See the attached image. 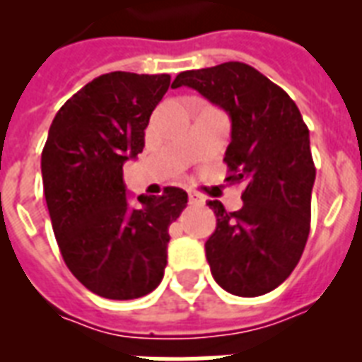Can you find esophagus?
<instances>
[{"mask_svg": "<svg viewBox=\"0 0 362 362\" xmlns=\"http://www.w3.org/2000/svg\"><path fill=\"white\" fill-rule=\"evenodd\" d=\"M187 199H189V204H204V199L195 192H187Z\"/></svg>", "mask_w": 362, "mask_h": 362, "instance_id": "obj_1", "label": "esophagus"}]
</instances>
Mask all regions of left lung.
<instances>
[{
    "label": "left lung",
    "instance_id": "8db88e82",
    "mask_svg": "<svg viewBox=\"0 0 362 362\" xmlns=\"http://www.w3.org/2000/svg\"><path fill=\"white\" fill-rule=\"evenodd\" d=\"M180 86L229 115L227 180L244 184L237 212L209 201L216 231L204 252L212 276L238 297L264 295L291 274L308 240L315 180L308 127L295 101L252 65L184 71L173 82Z\"/></svg>",
    "mask_w": 362,
    "mask_h": 362
}]
</instances>
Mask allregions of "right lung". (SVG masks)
Segmentation results:
<instances>
[{"label":"right lung","instance_id":"1","mask_svg":"<svg viewBox=\"0 0 362 362\" xmlns=\"http://www.w3.org/2000/svg\"><path fill=\"white\" fill-rule=\"evenodd\" d=\"M169 75L115 71L88 82L58 110L42 148L48 214L67 269L99 297L129 300L153 291L167 267L169 226L187 204L180 187L125 195L124 163L144 148Z\"/></svg>","mask_w":362,"mask_h":362}]
</instances>
